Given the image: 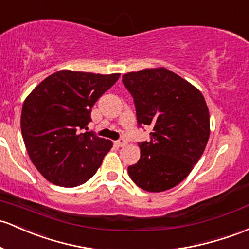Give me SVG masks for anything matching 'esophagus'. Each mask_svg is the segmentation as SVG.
Returning a JSON list of instances; mask_svg holds the SVG:
<instances>
[{"label": "esophagus", "instance_id": "1", "mask_svg": "<svg viewBox=\"0 0 249 249\" xmlns=\"http://www.w3.org/2000/svg\"><path fill=\"white\" fill-rule=\"evenodd\" d=\"M115 145L119 146V147H124V146L127 145V141H125L124 139H120V140L115 141Z\"/></svg>", "mask_w": 249, "mask_h": 249}]
</instances>
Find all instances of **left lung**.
<instances>
[{"label": "left lung", "mask_w": 249, "mask_h": 249, "mask_svg": "<svg viewBox=\"0 0 249 249\" xmlns=\"http://www.w3.org/2000/svg\"><path fill=\"white\" fill-rule=\"evenodd\" d=\"M122 82L134 98L139 124L153 127L151 141L139 143L141 157L128 166L139 188H175L200 159L210 135L209 109L196 87L165 68L128 72Z\"/></svg>", "instance_id": "1"}]
</instances>
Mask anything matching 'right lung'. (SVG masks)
Masks as SVG:
<instances>
[{
  "label": "right lung",
  "instance_id": "1",
  "mask_svg": "<svg viewBox=\"0 0 249 249\" xmlns=\"http://www.w3.org/2000/svg\"><path fill=\"white\" fill-rule=\"evenodd\" d=\"M120 73L60 70L45 78L26 97L21 132L36 170L52 184L73 188L89 180L113 142L87 129L96 101Z\"/></svg>",
  "mask_w": 249,
  "mask_h": 249
}]
</instances>
